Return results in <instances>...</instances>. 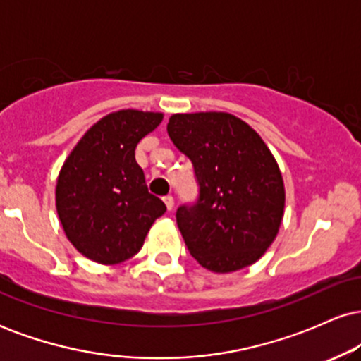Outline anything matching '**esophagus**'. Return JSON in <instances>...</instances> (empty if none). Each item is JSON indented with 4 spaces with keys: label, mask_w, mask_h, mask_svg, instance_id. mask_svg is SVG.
<instances>
[{
    "label": "esophagus",
    "mask_w": 361,
    "mask_h": 361,
    "mask_svg": "<svg viewBox=\"0 0 361 361\" xmlns=\"http://www.w3.org/2000/svg\"><path fill=\"white\" fill-rule=\"evenodd\" d=\"M164 200V205H166L168 210H173V207H175V198L171 197V195H166V197L163 198Z\"/></svg>",
    "instance_id": "34e87169"
}]
</instances>
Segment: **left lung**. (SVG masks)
Wrapping results in <instances>:
<instances>
[{
	"mask_svg": "<svg viewBox=\"0 0 361 361\" xmlns=\"http://www.w3.org/2000/svg\"><path fill=\"white\" fill-rule=\"evenodd\" d=\"M166 128L200 185L197 205L176 212L190 255L212 273L255 264L275 241L285 212L283 176L270 147L227 111L175 114Z\"/></svg>",
	"mask_w": 361,
	"mask_h": 361,
	"instance_id": "1",
	"label": "left lung"
}]
</instances>
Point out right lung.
<instances>
[{"mask_svg": "<svg viewBox=\"0 0 361 361\" xmlns=\"http://www.w3.org/2000/svg\"><path fill=\"white\" fill-rule=\"evenodd\" d=\"M163 117L161 111H111L85 132L62 164L57 215L69 243L94 263L132 258L156 219L166 212L163 200L147 192L135 161L139 140Z\"/></svg>", "mask_w": 361, "mask_h": 361, "instance_id": "add662e5", "label": "right lung"}]
</instances>
